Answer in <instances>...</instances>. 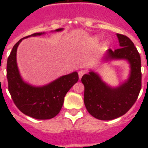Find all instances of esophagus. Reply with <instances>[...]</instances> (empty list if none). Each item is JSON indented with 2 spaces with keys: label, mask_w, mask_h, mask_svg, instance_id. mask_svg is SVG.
I'll return each instance as SVG.
<instances>
[{
  "label": "esophagus",
  "mask_w": 148,
  "mask_h": 148,
  "mask_svg": "<svg viewBox=\"0 0 148 148\" xmlns=\"http://www.w3.org/2000/svg\"><path fill=\"white\" fill-rule=\"evenodd\" d=\"M86 74V71H84V70H81V71H78V76H79V78L83 76V74Z\"/></svg>",
  "instance_id": "obj_1"
}]
</instances>
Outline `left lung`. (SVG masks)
I'll list each match as a JSON object with an SVG mask.
<instances>
[{"mask_svg":"<svg viewBox=\"0 0 148 148\" xmlns=\"http://www.w3.org/2000/svg\"><path fill=\"white\" fill-rule=\"evenodd\" d=\"M120 48L107 51L105 60L125 59L130 64V75L120 86L111 87L104 82L99 74L90 71L84 74V103L93 117L110 121L124 115L136 101L141 90V59L136 47L128 37L116 34Z\"/></svg>","mask_w":148,"mask_h":148,"instance_id":"left-lung-1","label":"left lung"}]
</instances>
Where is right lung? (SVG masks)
I'll list each match as a JSON object with an SVG mask.
<instances>
[{
	"label": "right lung",
	"instance_id": "right-lung-1",
	"mask_svg": "<svg viewBox=\"0 0 148 148\" xmlns=\"http://www.w3.org/2000/svg\"><path fill=\"white\" fill-rule=\"evenodd\" d=\"M62 30V28H58L55 32ZM42 34L44 32L24 37L15 44L7 61V78L8 91L18 109L31 117L48 120L55 117L60 112L66 94L78 81V74L73 72L62 76L43 86H33L22 79L16 63L18 46L22 39Z\"/></svg>",
	"mask_w": 148,
	"mask_h": 148
}]
</instances>
